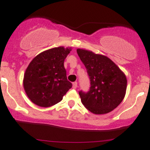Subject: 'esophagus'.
I'll list each match as a JSON object with an SVG mask.
<instances>
[{"label":"esophagus","instance_id":"34e87169","mask_svg":"<svg viewBox=\"0 0 150 150\" xmlns=\"http://www.w3.org/2000/svg\"><path fill=\"white\" fill-rule=\"evenodd\" d=\"M77 86H78V83L77 82H74L73 83H72V88H73L74 89L76 88Z\"/></svg>","mask_w":150,"mask_h":150}]
</instances>
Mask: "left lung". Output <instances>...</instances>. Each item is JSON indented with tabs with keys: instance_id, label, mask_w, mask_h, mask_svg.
<instances>
[{
	"instance_id": "1",
	"label": "left lung",
	"mask_w": 150,
	"mask_h": 150,
	"mask_svg": "<svg viewBox=\"0 0 150 150\" xmlns=\"http://www.w3.org/2000/svg\"><path fill=\"white\" fill-rule=\"evenodd\" d=\"M77 53L90 79L88 91H79L83 104L96 115L112 111L125 96L127 87L125 74L105 56L80 48Z\"/></svg>"
}]
</instances>
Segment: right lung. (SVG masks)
Returning a JSON list of instances; mask_svg holds the SVG:
<instances>
[{
    "label": "right lung",
    "instance_id": "right-lung-1",
    "mask_svg": "<svg viewBox=\"0 0 150 150\" xmlns=\"http://www.w3.org/2000/svg\"><path fill=\"white\" fill-rule=\"evenodd\" d=\"M70 48L57 47L40 53L30 63L24 75V88L36 105L48 107L59 103L72 83L67 81L64 61Z\"/></svg>",
    "mask_w": 150,
    "mask_h": 150
}]
</instances>
